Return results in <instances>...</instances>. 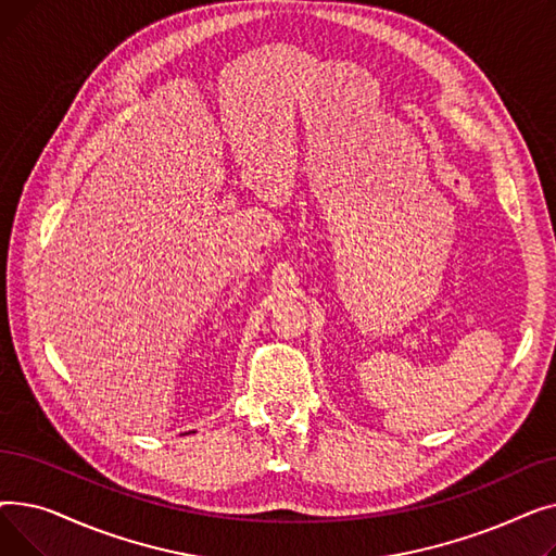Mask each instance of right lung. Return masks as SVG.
Returning a JSON list of instances; mask_svg holds the SVG:
<instances>
[{"instance_id": "add662e5", "label": "right lung", "mask_w": 556, "mask_h": 556, "mask_svg": "<svg viewBox=\"0 0 556 556\" xmlns=\"http://www.w3.org/2000/svg\"><path fill=\"white\" fill-rule=\"evenodd\" d=\"M191 432H193V430H191Z\"/></svg>"}]
</instances>
